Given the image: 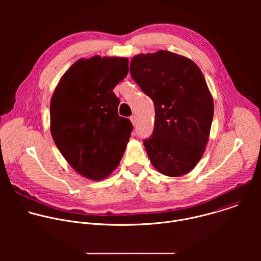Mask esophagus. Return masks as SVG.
<instances>
[{"mask_svg": "<svg viewBox=\"0 0 261 261\" xmlns=\"http://www.w3.org/2000/svg\"><path fill=\"white\" fill-rule=\"evenodd\" d=\"M130 121L132 122L133 126H135V125H136V117H135V116H132V117H130Z\"/></svg>", "mask_w": 261, "mask_h": 261, "instance_id": "1", "label": "esophagus"}]
</instances>
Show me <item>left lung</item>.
<instances>
[{
  "instance_id": "1",
  "label": "left lung",
  "mask_w": 261,
  "mask_h": 261,
  "mask_svg": "<svg viewBox=\"0 0 261 261\" xmlns=\"http://www.w3.org/2000/svg\"><path fill=\"white\" fill-rule=\"evenodd\" d=\"M130 73L155 105L154 132L143 141L152 165L170 177L190 172L204 153L214 116L201 70L188 58L158 50L134 56Z\"/></svg>"
}]
</instances>
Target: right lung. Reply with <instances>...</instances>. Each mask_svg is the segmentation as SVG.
Listing matches in <instances>:
<instances>
[{
  "label": "right lung",
  "instance_id": "right-lung-1",
  "mask_svg": "<svg viewBox=\"0 0 261 261\" xmlns=\"http://www.w3.org/2000/svg\"><path fill=\"white\" fill-rule=\"evenodd\" d=\"M129 72L128 59H80L61 77L50 100V133L81 175L100 180L120 164L131 136L130 120L118 114L113 92Z\"/></svg>",
  "mask_w": 261,
  "mask_h": 261
}]
</instances>
